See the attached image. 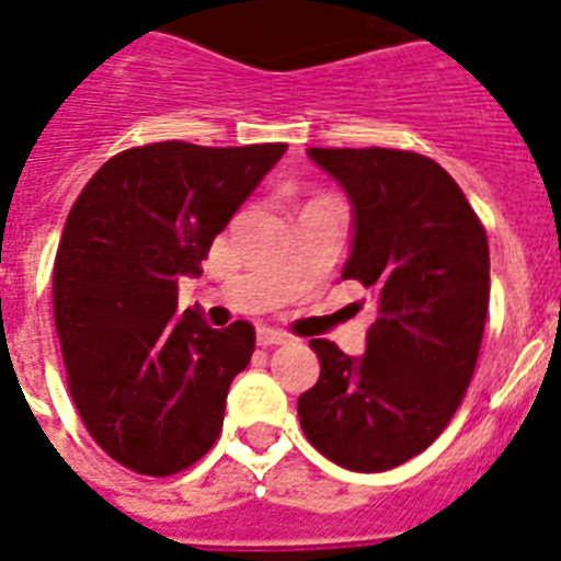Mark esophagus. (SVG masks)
<instances>
[{
  "label": "esophagus",
  "mask_w": 561,
  "mask_h": 561,
  "mask_svg": "<svg viewBox=\"0 0 561 561\" xmlns=\"http://www.w3.org/2000/svg\"><path fill=\"white\" fill-rule=\"evenodd\" d=\"M256 344L260 347H276V344H287V335L274 328H260L256 330Z\"/></svg>",
  "instance_id": "esophagus-1"
}]
</instances>
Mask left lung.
Masks as SVG:
<instances>
[{
  "label": "left lung",
  "mask_w": 561,
  "mask_h": 561,
  "mask_svg": "<svg viewBox=\"0 0 561 561\" xmlns=\"http://www.w3.org/2000/svg\"><path fill=\"white\" fill-rule=\"evenodd\" d=\"M344 188L353 240L341 279L375 305L364 355L313 339L321 373L301 432L350 471H387L428 449L474 375L489 313V240L435 160L401 149H308Z\"/></svg>",
  "instance_id": "1"
}]
</instances>
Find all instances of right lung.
I'll list each match as a JSON object with an SVG mask.
<instances>
[{"instance_id":"obj_1","label":"right lung","mask_w":561,"mask_h":561,"mask_svg":"<svg viewBox=\"0 0 561 561\" xmlns=\"http://www.w3.org/2000/svg\"><path fill=\"white\" fill-rule=\"evenodd\" d=\"M287 144L138 146L106 160L78 194L53 267V313L78 415L126 469L169 477L206 455L253 328L214 330L178 310L214 237Z\"/></svg>"}]
</instances>
